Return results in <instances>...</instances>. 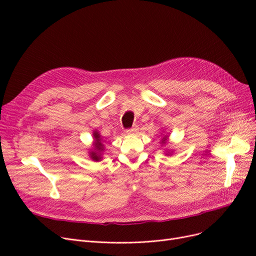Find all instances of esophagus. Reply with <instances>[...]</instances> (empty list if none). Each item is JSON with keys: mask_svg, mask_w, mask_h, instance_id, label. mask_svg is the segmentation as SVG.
Segmentation results:
<instances>
[{"mask_svg": "<svg viewBox=\"0 0 256 256\" xmlns=\"http://www.w3.org/2000/svg\"><path fill=\"white\" fill-rule=\"evenodd\" d=\"M136 131H138V126H132L131 128L127 129V130H126V132H127L128 134H132L136 132Z\"/></svg>", "mask_w": 256, "mask_h": 256, "instance_id": "34e87169", "label": "esophagus"}]
</instances>
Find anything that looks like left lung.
<instances>
[{
    "label": "left lung",
    "instance_id": "obj_1",
    "mask_svg": "<svg viewBox=\"0 0 256 256\" xmlns=\"http://www.w3.org/2000/svg\"><path fill=\"white\" fill-rule=\"evenodd\" d=\"M166 136H164V138H162V142H166Z\"/></svg>",
    "mask_w": 256,
    "mask_h": 256
}]
</instances>
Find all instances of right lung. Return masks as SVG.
I'll return each instance as SVG.
<instances>
[{
	"mask_svg": "<svg viewBox=\"0 0 256 256\" xmlns=\"http://www.w3.org/2000/svg\"><path fill=\"white\" fill-rule=\"evenodd\" d=\"M94 136H95V140H96V144H95V148L96 150H104V145L102 143L100 142V136L98 134V132H95L94 134ZM90 157L92 158V160H96L98 161L100 159V156L97 154V152H90Z\"/></svg>",
	"mask_w": 256,
	"mask_h": 256,
	"instance_id": "1",
	"label": "right lung"
}]
</instances>
